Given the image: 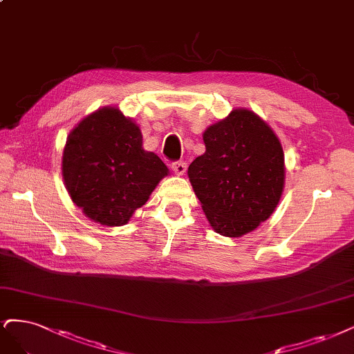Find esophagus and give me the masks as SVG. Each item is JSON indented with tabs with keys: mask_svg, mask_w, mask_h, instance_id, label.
Segmentation results:
<instances>
[{
	"mask_svg": "<svg viewBox=\"0 0 354 354\" xmlns=\"http://www.w3.org/2000/svg\"><path fill=\"white\" fill-rule=\"evenodd\" d=\"M171 168H173V171H174L177 176H183V174L186 173L187 164L183 162V161H178V162H174V164L171 165Z\"/></svg>",
	"mask_w": 354,
	"mask_h": 354,
	"instance_id": "obj_1",
	"label": "esophagus"
}]
</instances>
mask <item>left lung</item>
Instances as JSON below:
<instances>
[{"label": "left lung", "instance_id": "1", "mask_svg": "<svg viewBox=\"0 0 354 354\" xmlns=\"http://www.w3.org/2000/svg\"><path fill=\"white\" fill-rule=\"evenodd\" d=\"M205 153L187 169L211 227L241 237L272 215L286 181L281 142L265 120L236 108L203 131Z\"/></svg>", "mask_w": 354, "mask_h": 354}]
</instances>
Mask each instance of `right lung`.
I'll list each match as a JSON object with an SVG mask.
<instances>
[{
  "label": "right lung",
  "instance_id": "add662e5",
  "mask_svg": "<svg viewBox=\"0 0 354 354\" xmlns=\"http://www.w3.org/2000/svg\"><path fill=\"white\" fill-rule=\"evenodd\" d=\"M140 127L117 106H102L70 131L61 169L71 201L92 221L120 227L148 202L168 168L143 149Z\"/></svg>",
  "mask_w": 354,
  "mask_h": 354
}]
</instances>
